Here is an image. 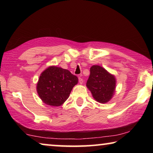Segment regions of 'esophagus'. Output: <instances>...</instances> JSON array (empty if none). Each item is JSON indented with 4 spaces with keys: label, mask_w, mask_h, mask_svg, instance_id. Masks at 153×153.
Instances as JSON below:
<instances>
[{
    "label": "esophagus",
    "mask_w": 153,
    "mask_h": 153,
    "mask_svg": "<svg viewBox=\"0 0 153 153\" xmlns=\"http://www.w3.org/2000/svg\"><path fill=\"white\" fill-rule=\"evenodd\" d=\"M83 82H84V80H83V79L82 78L81 76H80L79 77V83L80 84H82Z\"/></svg>",
    "instance_id": "obj_1"
}]
</instances>
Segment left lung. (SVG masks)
<instances>
[{
  "mask_svg": "<svg viewBox=\"0 0 153 153\" xmlns=\"http://www.w3.org/2000/svg\"><path fill=\"white\" fill-rule=\"evenodd\" d=\"M90 74L86 86L94 99L100 103H106L113 97L116 87V79L103 67L93 65L90 67Z\"/></svg>",
  "mask_w": 153,
  "mask_h": 153,
  "instance_id": "left-lung-1",
  "label": "left lung"
}]
</instances>
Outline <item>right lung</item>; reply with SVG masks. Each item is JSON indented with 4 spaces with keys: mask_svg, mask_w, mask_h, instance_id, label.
<instances>
[{
    "mask_svg": "<svg viewBox=\"0 0 153 153\" xmlns=\"http://www.w3.org/2000/svg\"><path fill=\"white\" fill-rule=\"evenodd\" d=\"M77 82V76L67 69L50 66L40 74L36 90L39 97L46 105L59 107L69 98Z\"/></svg>",
    "mask_w": 153,
    "mask_h": 153,
    "instance_id": "obj_1",
    "label": "right lung"
}]
</instances>
